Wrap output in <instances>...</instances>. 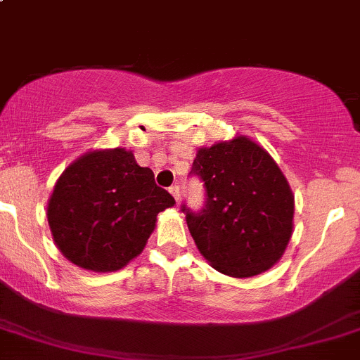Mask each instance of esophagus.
Returning <instances> with one entry per match:
<instances>
[{
  "mask_svg": "<svg viewBox=\"0 0 360 360\" xmlns=\"http://www.w3.org/2000/svg\"><path fill=\"white\" fill-rule=\"evenodd\" d=\"M169 191H171V195L174 196V200L179 201L181 200V191H179V186H171L169 188Z\"/></svg>",
  "mask_w": 360,
  "mask_h": 360,
  "instance_id": "1",
  "label": "esophagus"
}]
</instances>
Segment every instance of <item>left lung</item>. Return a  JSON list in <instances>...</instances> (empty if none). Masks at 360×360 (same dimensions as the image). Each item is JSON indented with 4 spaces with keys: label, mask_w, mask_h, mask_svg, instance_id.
<instances>
[{
    "label": "left lung",
    "mask_w": 360,
    "mask_h": 360,
    "mask_svg": "<svg viewBox=\"0 0 360 360\" xmlns=\"http://www.w3.org/2000/svg\"><path fill=\"white\" fill-rule=\"evenodd\" d=\"M191 174L207 201L198 213L183 212L203 258L236 278L270 270L294 229V195L270 153L240 135L200 148Z\"/></svg>",
    "instance_id": "obj_1"
}]
</instances>
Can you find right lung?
I'll return each mask as SVG.
<instances>
[{
	"label": "right lung",
	"mask_w": 360,
	"mask_h": 360,
	"mask_svg": "<svg viewBox=\"0 0 360 360\" xmlns=\"http://www.w3.org/2000/svg\"><path fill=\"white\" fill-rule=\"evenodd\" d=\"M174 198L124 148L94 150L70 164L47 201V222L66 259L116 271L143 251L157 215Z\"/></svg>",
	"instance_id": "obj_1"
}]
</instances>
